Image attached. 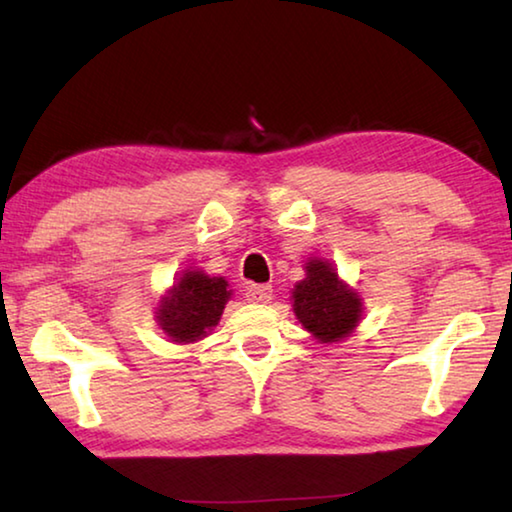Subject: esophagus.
Here are the masks:
<instances>
[{"label":"esophagus","mask_w":512,"mask_h":512,"mask_svg":"<svg viewBox=\"0 0 512 512\" xmlns=\"http://www.w3.org/2000/svg\"><path fill=\"white\" fill-rule=\"evenodd\" d=\"M246 298L250 302H268L273 298V289L268 284H250L246 289Z\"/></svg>","instance_id":"obj_1"}]
</instances>
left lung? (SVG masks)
Instances as JSON below:
<instances>
[{
    "label": "left lung",
    "mask_w": 512,
    "mask_h": 512,
    "mask_svg": "<svg viewBox=\"0 0 512 512\" xmlns=\"http://www.w3.org/2000/svg\"><path fill=\"white\" fill-rule=\"evenodd\" d=\"M293 311L318 341L334 343L357 327L361 300L339 280L332 266L311 259L307 277L293 289Z\"/></svg>",
    "instance_id": "left-lung-1"
}]
</instances>
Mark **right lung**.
<instances>
[{"label":"right lung","mask_w":512,"mask_h":512,"mask_svg":"<svg viewBox=\"0 0 512 512\" xmlns=\"http://www.w3.org/2000/svg\"><path fill=\"white\" fill-rule=\"evenodd\" d=\"M230 298L228 282L201 271H187L173 284L158 307V323L176 343H194L207 336L219 323L225 302Z\"/></svg>","instance_id":"add662e5"}]
</instances>
